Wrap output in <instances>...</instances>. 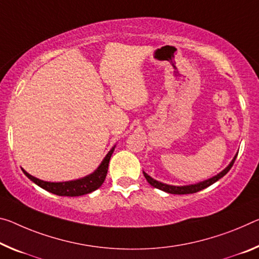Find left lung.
<instances>
[{
	"instance_id": "1",
	"label": "left lung",
	"mask_w": 259,
	"mask_h": 259,
	"mask_svg": "<svg viewBox=\"0 0 259 259\" xmlns=\"http://www.w3.org/2000/svg\"><path fill=\"white\" fill-rule=\"evenodd\" d=\"M237 157V154L234 157V159L232 160V162L229 163V165L225 168V169L219 173L218 175L213 176L212 179H208L206 181H203V182H199V183H196V184H191V186H184V187H175V186H168V184L165 183H161V182H158L155 181L151 178V176L147 175L145 171H143V174H144L145 179L147 180V182H149L152 187L153 188H157L160 189V190L168 192V194H174V195H187V194H195V192H198L200 190H203V189L210 187L211 184H213L214 182L218 181L220 180L223 176H225L226 174L228 173L229 169H231L232 166L234 165V162H235V159Z\"/></svg>"
}]
</instances>
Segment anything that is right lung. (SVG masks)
Returning a JSON list of instances; mask_svg holds the SVG:
<instances>
[{"instance_id":"add662e5","label":"right lung","mask_w":259,"mask_h":259,"mask_svg":"<svg viewBox=\"0 0 259 259\" xmlns=\"http://www.w3.org/2000/svg\"><path fill=\"white\" fill-rule=\"evenodd\" d=\"M115 147L108 152V154L106 155L105 159L102 160L101 165L98 167V169L94 173L90 174L89 176H85L83 179L76 180V181H68V182H46L41 181V180L34 178V176L30 175L23 169L24 174H25L32 182L38 184L40 188L45 189L52 194H55L57 196H69V197H75V196H83L86 194H90L94 190H97L98 188L101 187V184L104 183L106 175L108 171V163L110 157H112Z\"/></svg>"}]
</instances>
